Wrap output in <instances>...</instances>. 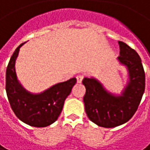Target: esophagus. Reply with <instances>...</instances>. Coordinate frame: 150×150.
<instances>
[{"label":"esophagus","instance_id":"esophagus-1","mask_svg":"<svg viewBox=\"0 0 150 150\" xmlns=\"http://www.w3.org/2000/svg\"><path fill=\"white\" fill-rule=\"evenodd\" d=\"M83 75H78L77 76V82H78V83H81L82 81H83Z\"/></svg>","mask_w":150,"mask_h":150}]
</instances>
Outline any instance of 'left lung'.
Here are the masks:
<instances>
[{
    "label": "left lung",
    "instance_id": "left-lung-1",
    "mask_svg": "<svg viewBox=\"0 0 150 150\" xmlns=\"http://www.w3.org/2000/svg\"><path fill=\"white\" fill-rule=\"evenodd\" d=\"M117 60L127 71L126 84L121 92L108 91L96 78H84L83 84L85 112L92 122L105 128L126 123L136 112L145 89V73L138 54L126 43L119 41Z\"/></svg>",
    "mask_w": 150,
    "mask_h": 150
}]
</instances>
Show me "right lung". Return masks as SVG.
Wrapping results in <instances>:
<instances>
[{
	"label": "right lung",
	"mask_w": 150,
	"mask_h": 150,
	"mask_svg": "<svg viewBox=\"0 0 150 150\" xmlns=\"http://www.w3.org/2000/svg\"><path fill=\"white\" fill-rule=\"evenodd\" d=\"M21 43L13 52L6 72V91L11 108L17 117L30 126L45 127L55 122L65 100L77 83L76 78L58 83L40 93L28 91L18 79L15 63Z\"/></svg>",
	"instance_id": "1"
}]
</instances>
